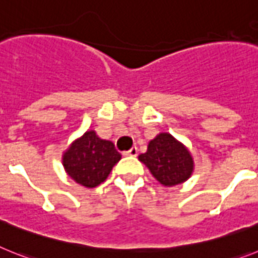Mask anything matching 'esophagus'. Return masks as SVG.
Listing matches in <instances>:
<instances>
[{
  "label": "esophagus",
  "mask_w": 258,
  "mask_h": 258,
  "mask_svg": "<svg viewBox=\"0 0 258 258\" xmlns=\"http://www.w3.org/2000/svg\"><path fill=\"white\" fill-rule=\"evenodd\" d=\"M124 156H130V157H136V156H138V148H136V147H134V148H131V149H130V151L124 152Z\"/></svg>",
  "instance_id": "1"
}]
</instances>
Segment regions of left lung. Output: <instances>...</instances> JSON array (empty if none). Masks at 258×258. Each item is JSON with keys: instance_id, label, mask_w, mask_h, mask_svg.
<instances>
[{"instance_id": "1", "label": "left lung", "mask_w": 258, "mask_h": 258, "mask_svg": "<svg viewBox=\"0 0 258 258\" xmlns=\"http://www.w3.org/2000/svg\"><path fill=\"white\" fill-rule=\"evenodd\" d=\"M139 161L165 187H172L191 178L195 169L194 157L183 143L167 132H161L149 142Z\"/></svg>"}]
</instances>
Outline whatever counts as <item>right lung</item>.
Masks as SVG:
<instances>
[{"label":"right lung","instance_id":"1","mask_svg":"<svg viewBox=\"0 0 258 258\" xmlns=\"http://www.w3.org/2000/svg\"><path fill=\"white\" fill-rule=\"evenodd\" d=\"M122 158L114 143L101 139L89 130L75 139L62 154L64 171L74 182L95 188L109 176L114 165Z\"/></svg>","mask_w":258,"mask_h":258}]
</instances>
